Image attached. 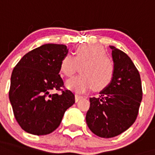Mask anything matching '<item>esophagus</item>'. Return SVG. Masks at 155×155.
<instances>
[{"mask_svg": "<svg viewBox=\"0 0 155 155\" xmlns=\"http://www.w3.org/2000/svg\"><path fill=\"white\" fill-rule=\"evenodd\" d=\"M75 102H78L79 100H80V99H81L82 98H83V96H82V95H77V94H76V95H75Z\"/></svg>", "mask_w": 155, "mask_h": 155, "instance_id": "34e87169", "label": "esophagus"}]
</instances>
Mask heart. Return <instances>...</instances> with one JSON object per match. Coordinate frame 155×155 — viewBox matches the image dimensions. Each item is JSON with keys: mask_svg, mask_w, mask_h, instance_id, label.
<instances>
[{"mask_svg": "<svg viewBox=\"0 0 155 155\" xmlns=\"http://www.w3.org/2000/svg\"><path fill=\"white\" fill-rule=\"evenodd\" d=\"M106 50L100 45H82L74 55L66 54L60 61V71L66 77H71L81 66V75L68 80L69 89L83 92L93 86L95 91L107 88L113 80L115 67L113 60L106 56Z\"/></svg>", "mask_w": 155, "mask_h": 155, "instance_id": "obj_1", "label": "heart"}]
</instances>
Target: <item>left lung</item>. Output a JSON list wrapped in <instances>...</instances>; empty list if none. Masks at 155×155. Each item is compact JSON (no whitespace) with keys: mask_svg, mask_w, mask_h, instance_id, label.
<instances>
[{"mask_svg":"<svg viewBox=\"0 0 155 155\" xmlns=\"http://www.w3.org/2000/svg\"><path fill=\"white\" fill-rule=\"evenodd\" d=\"M112 49L115 71L111 84L90 98L86 114L89 129L101 138H113L134 123L143 99L140 75L130 58L123 51Z\"/></svg>","mask_w":155,"mask_h":155,"instance_id":"obj_1","label":"left lung"}]
</instances>
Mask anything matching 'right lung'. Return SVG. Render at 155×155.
<instances>
[{
    "label": "right lung",
    "instance_id": "right-lung-1",
    "mask_svg": "<svg viewBox=\"0 0 155 155\" xmlns=\"http://www.w3.org/2000/svg\"><path fill=\"white\" fill-rule=\"evenodd\" d=\"M66 45L46 44L25 54L13 68L8 96L15 119L25 131L35 135L51 133L60 126L75 95L59 75ZM55 90L60 94L53 93Z\"/></svg>",
    "mask_w": 155,
    "mask_h": 155
}]
</instances>
